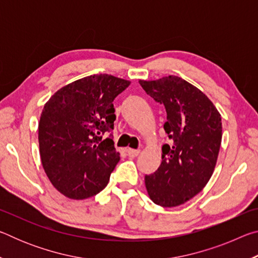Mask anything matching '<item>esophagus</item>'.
<instances>
[{
    "label": "esophagus",
    "instance_id": "1",
    "mask_svg": "<svg viewBox=\"0 0 258 258\" xmlns=\"http://www.w3.org/2000/svg\"><path fill=\"white\" fill-rule=\"evenodd\" d=\"M127 155L130 157H137L140 154V150L139 149H127Z\"/></svg>",
    "mask_w": 258,
    "mask_h": 258
}]
</instances>
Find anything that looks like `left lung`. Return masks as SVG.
Returning a JSON list of instances; mask_svg holds the SVG:
<instances>
[{
	"label": "left lung",
	"mask_w": 258,
	"mask_h": 258,
	"mask_svg": "<svg viewBox=\"0 0 258 258\" xmlns=\"http://www.w3.org/2000/svg\"><path fill=\"white\" fill-rule=\"evenodd\" d=\"M156 102L164 104V130L171 145L163 146V161L146 175L149 197L163 207L186 203L202 191L215 168L222 141L221 115L197 87L177 76L140 81Z\"/></svg>",
	"instance_id": "8db88e82"
}]
</instances>
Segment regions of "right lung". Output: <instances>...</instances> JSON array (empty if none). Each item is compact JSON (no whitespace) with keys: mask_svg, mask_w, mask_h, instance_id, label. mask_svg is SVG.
Segmentation results:
<instances>
[{"mask_svg":"<svg viewBox=\"0 0 258 258\" xmlns=\"http://www.w3.org/2000/svg\"><path fill=\"white\" fill-rule=\"evenodd\" d=\"M128 85L107 74L91 75L56 91L45 103L38 124L41 160L66 197L90 198L107 186L120 159L112 141V101Z\"/></svg>","mask_w":258,"mask_h":258,"instance_id":"add662e5","label":"right lung"}]
</instances>
